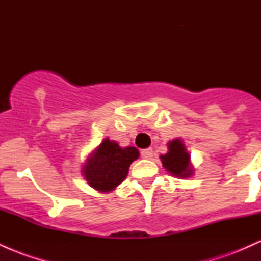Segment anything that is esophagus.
Returning a JSON list of instances; mask_svg holds the SVG:
<instances>
[{"instance_id":"esophagus-1","label":"esophagus","mask_w":261,"mask_h":261,"mask_svg":"<svg viewBox=\"0 0 261 261\" xmlns=\"http://www.w3.org/2000/svg\"><path fill=\"white\" fill-rule=\"evenodd\" d=\"M141 157H142L143 160H152V157H153V149L152 148L142 149V151H141Z\"/></svg>"}]
</instances>
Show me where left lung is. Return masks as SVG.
<instances>
[{"label":"left lung","mask_w":261,"mask_h":261,"mask_svg":"<svg viewBox=\"0 0 261 261\" xmlns=\"http://www.w3.org/2000/svg\"><path fill=\"white\" fill-rule=\"evenodd\" d=\"M168 152L161 154L163 168L175 178H189L194 174V166L190 161V153L184 145V141L179 137L167 143Z\"/></svg>","instance_id":"obj_1"}]
</instances>
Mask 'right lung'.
<instances>
[{"label": "right lung", "mask_w": 261, "mask_h": 261, "mask_svg": "<svg viewBox=\"0 0 261 261\" xmlns=\"http://www.w3.org/2000/svg\"><path fill=\"white\" fill-rule=\"evenodd\" d=\"M139 155V149L134 146L120 147L116 141L107 137L89 153L81 173L94 190L110 193L125 180L131 163Z\"/></svg>", "instance_id": "right-lung-1"}]
</instances>
